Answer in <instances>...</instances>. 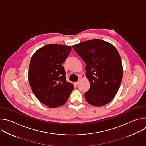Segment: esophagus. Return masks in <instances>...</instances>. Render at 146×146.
Wrapping results in <instances>:
<instances>
[{
  "label": "esophagus",
  "mask_w": 146,
  "mask_h": 146,
  "mask_svg": "<svg viewBox=\"0 0 146 146\" xmlns=\"http://www.w3.org/2000/svg\"><path fill=\"white\" fill-rule=\"evenodd\" d=\"M74 84H75L76 86H77V85L79 84V81H76V82H74Z\"/></svg>",
  "instance_id": "esophagus-1"
}]
</instances>
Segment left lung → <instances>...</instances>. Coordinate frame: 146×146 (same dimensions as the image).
Instances as JSON below:
<instances>
[{"label": "left lung", "instance_id": "left-lung-1", "mask_svg": "<svg viewBox=\"0 0 146 146\" xmlns=\"http://www.w3.org/2000/svg\"><path fill=\"white\" fill-rule=\"evenodd\" d=\"M86 64L90 87L84 94L87 102L95 106L109 103L117 93L123 70L120 55L114 46L100 39L83 41L73 46Z\"/></svg>", "mask_w": 146, "mask_h": 146}]
</instances>
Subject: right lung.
Wrapping results in <instances>:
<instances>
[{
	"label": "right lung",
	"mask_w": 146,
	"mask_h": 146,
	"mask_svg": "<svg viewBox=\"0 0 146 146\" xmlns=\"http://www.w3.org/2000/svg\"><path fill=\"white\" fill-rule=\"evenodd\" d=\"M71 51L70 46L48 44L38 50L31 59L28 72L30 86L36 98L50 108L64 105L74 88L66 81L65 68L62 65Z\"/></svg>",
	"instance_id": "1"
}]
</instances>
